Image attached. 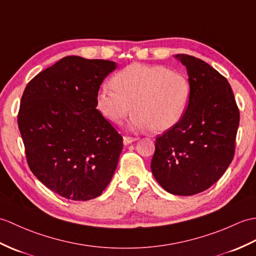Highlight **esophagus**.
Segmentation results:
<instances>
[{"label":"esophagus","instance_id":"34e87169","mask_svg":"<svg viewBox=\"0 0 256 256\" xmlns=\"http://www.w3.org/2000/svg\"><path fill=\"white\" fill-rule=\"evenodd\" d=\"M138 140V138H132V136H124L123 138V143L125 144V145H128V144H131L132 142H135V140Z\"/></svg>","mask_w":256,"mask_h":256}]
</instances>
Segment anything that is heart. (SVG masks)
I'll return each mask as SVG.
<instances>
[{
  "label": "heart",
  "mask_w": 256,
  "mask_h": 256,
  "mask_svg": "<svg viewBox=\"0 0 256 256\" xmlns=\"http://www.w3.org/2000/svg\"><path fill=\"white\" fill-rule=\"evenodd\" d=\"M96 94V108L113 125L132 111L134 130L160 133L175 126L187 110L192 86L182 72L162 64H132L120 70Z\"/></svg>",
  "instance_id": "b5f03b06"
}]
</instances>
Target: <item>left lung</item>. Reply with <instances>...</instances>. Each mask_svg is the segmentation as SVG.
<instances>
[{"label":"left lung","instance_id":"left-lung-1","mask_svg":"<svg viewBox=\"0 0 256 256\" xmlns=\"http://www.w3.org/2000/svg\"><path fill=\"white\" fill-rule=\"evenodd\" d=\"M176 58L187 69L192 96L180 121L156 138L150 170L166 192L192 196L218 182L231 164L240 111L226 77L199 58Z\"/></svg>","mask_w":256,"mask_h":256}]
</instances>
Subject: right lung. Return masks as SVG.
Returning <instances> with one entry per match:
<instances>
[{
  "label": "right lung",
  "mask_w": 256,
  "mask_h": 256,
  "mask_svg": "<svg viewBox=\"0 0 256 256\" xmlns=\"http://www.w3.org/2000/svg\"><path fill=\"white\" fill-rule=\"evenodd\" d=\"M116 62L67 56L26 86L18 116L32 172L62 197L86 201L111 182L123 138L96 110Z\"/></svg>",
  "instance_id": "right-lung-1"
}]
</instances>
